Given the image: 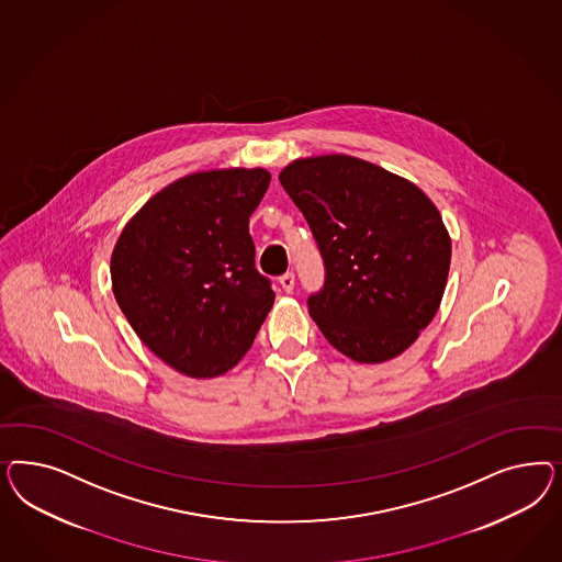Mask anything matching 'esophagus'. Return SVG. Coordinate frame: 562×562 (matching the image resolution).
<instances>
[{
  "mask_svg": "<svg viewBox=\"0 0 562 562\" xmlns=\"http://www.w3.org/2000/svg\"><path fill=\"white\" fill-rule=\"evenodd\" d=\"M280 286L284 292H292V289H294V273L289 272L280 276Z\"/></svg>",
  "mask_w": 562,
  "mask_h": 562,
  "instance_id": "34e87169",
  "label": "esophagus"
}]
</instances>
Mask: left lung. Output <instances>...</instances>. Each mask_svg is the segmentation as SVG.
Masks as SVG:
<instances>
[{"instance_id":"1","label":"left lung","mask_w":562,"mask_h":562,"mask_svg":"<svg viewBox=\"0 0 562 562\" xmlns=\"http://www.w3.org/2000/svg\"><path fill=\"white\" fill-rule=\"evenodd\" d=\"M280 183L303 212L325 263L308 313L344 357L376 364L418 340L441 306L451 237L408 179L348 154L296 158Z\"/></svg>"}]
</instances>
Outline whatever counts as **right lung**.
Wrapping results in <instances>:
<instances>
[{"label": "right lung", "mask_w": 562, "mask_h": 562, "mask_svg": "<svg viewBox=\"0 0 562 562\" xmlns=\"http://www.w3.org/2000/svg\"><path fill=\"white\" fill-rule=\"evenodd\" d=\"M272 175L191 172L160 189L123 226L111 282L123 315L177 373L212 379L247 355L273 305L249 235Z\"/></svg>", "instance_id": "right-lung-1"}]
</instances>
